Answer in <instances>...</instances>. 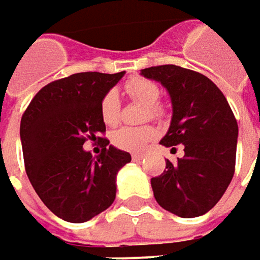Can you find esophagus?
<instances>
[{
	"label": "esophagus",
	"mask_w": 260,
	"mask_h": 260,
	"mask_svg": "<svg viewBox=\"0 0 260 260\" xmlns=\"http://www.w3.org/2000/svg\"><path fill=\"white\" fill-rule=\"evenodd\" d=\"M141 159H143V154H140V153L132 154V160H134V162H140Z\"/></svg>",
	"instance_id": "esophagus-1"
}]
</instances>
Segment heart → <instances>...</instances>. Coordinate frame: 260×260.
Masks as SVG:
<instances>
[{"mask_svg":"<svg viewBox=\"0 0 260 260\" xmlns=\"http://www.w3.org/2000/svg\"><path fill=\"white\" fill-rule=\"evenodd\" d=\"M125 90L132 100L147 104L146 110V119H162L165 111L157 104L160 98V89L152 80H147L144 77H132L125 84ZM101 117L103 122L108 126H114L120 120V101L116 90H108L101 100ZM157 131L150 125L131 128L125 126L120 129L114 131L111 135V143L120 150L125 152H141L152 140L156 138Z\"/></svg>","mask_w":260,"mask_h":260,"instance_id":"b5f03b06","label":"heart"}]
</instances>
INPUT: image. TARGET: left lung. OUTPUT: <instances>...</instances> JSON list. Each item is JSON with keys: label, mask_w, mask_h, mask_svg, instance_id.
I'll list each match as a JSON object with an SVG mask.
<instances>
[{"label": "left lung", "mask_w": 260, "mask_h": 260, "mask_svg": "<svg viewBox=\"0 0 260 260\" xmlns=\"http://www.w3.org/2000/svg\"><path fill=\"white\" fill-rule=\"evenodd\" d=\"M170 93L173 119L165 147L183 144L184 156L152 178L157 204L178 217H198L223 197L235 171L238 125L222 90L204 74L177 65L141 70Z\"/></svg>", "instance_id": "8db88e82"}]
</instances>
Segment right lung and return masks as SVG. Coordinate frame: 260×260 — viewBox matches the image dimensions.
<instances>
[{
  "instance_id": "right-lung-1",
  "label": "right lung",
  "mask_w": 260,
  "mask_h": 260,
  "mask_svg": "<svg viewBox=\"0 0 260 260\" xmlns=\"http://www.w3.org/2000/svg\"><path fill=\"white\" fill-rule=\"evenodd\" d=\"M77 73L38 90L20 120L28 178L44 205L58 217L83 223L107 210L116 198V176L131 162L128 152L110 146L96 158L82 149L106 132L101 100L123 77Z\"/></svg>"
}]
</instances>
